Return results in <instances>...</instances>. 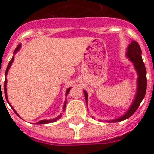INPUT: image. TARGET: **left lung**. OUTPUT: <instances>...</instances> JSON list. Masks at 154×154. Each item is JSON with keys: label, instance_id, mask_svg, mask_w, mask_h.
<instances>
[{"label": "left lung", "instance_id": "obj_1", "mask_svg": "<svg viewBox=\"0 0 154 154\" xmlns=\"http://www.w3.org/2000/svg\"><path fill=\"white\" fill-rule=\"evenodd\" d=\"M142 51H141L140 47L139 44L135 41H132L131 43L129 45L127 48V51H126V57H127L130 61H131L133 63L134 68L137 70L138 78H137V95L135 96V99L133 100V103L130 106V109H128L127 112L121 117L117 119H112V120L107 121L109 123H116V122H120V121L125 120L130 117L136 110L138 109L139 106L140 105L141 102L143 99L145 94L146 91V85H147V81H146V70L145 68L144 62H143L142 56H141ZM84 95H85V100L88 101V94L84 90Z\"/></svg>", "mask_w": 154, "mask_h": 154}]
</instances>
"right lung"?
<instances>
[{"label": "right lung", "mask_w": 154, "mask_h": 154, "mask_svg": "<svg viewBox=\"0 0 154 154\" xmlns=\"http://www.w3.org/2000/svg\"><path fill=\"white\" fill-rule=\"evenodd\" d=\"M21 44H19L17 46V48H15V50H14V54H15V53L17 52V51H18V50L20 49V48H21ZM14 57L13 56V57H12V58H11V60L10 62H9V63H8V67H7V69H6V72H5V76L7 75V74H8V70H9V69H10V68H11V64H12V62H13V61H14ZM0 83H1V82H0ZM6 85H7V79L5 78V84H4V88H5V98H6V99H7V101H8V103H9V102H8V95H7V88H6ZM70 89H71V88H69V89H67V91H66V93H65V96H67V95H68V93H69V91H70ZM9 105H10V106H11V104H10V103H9ZM65 106H66V100H65V103H64V106H63V111H64V110L65 109ZM11 108H12V109L14 110V112H15V113L17 114V115L18 116H19V115H18V114L17 113V112H16L15 110L14 109V108H13V107H12L11 106ZM61 116H62V115H60V116H58V117L55 118V119H49V120H46V119H45V120H40V121H39V122H38V123H37V124H46V123H54V122H55V121H56V120H58V119H60V118H61Z\"/></svg>", "instance_id": "right-lung-1"}]
</instances>
